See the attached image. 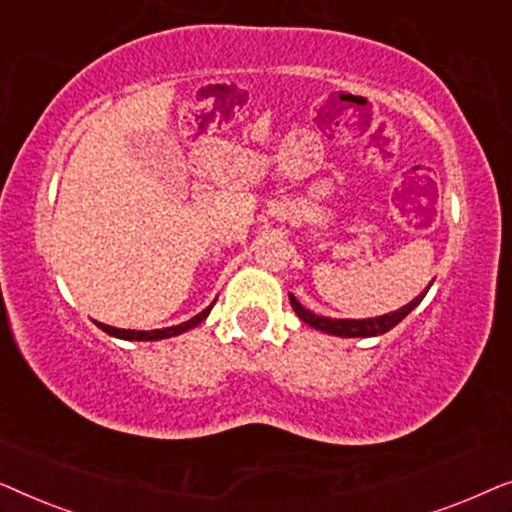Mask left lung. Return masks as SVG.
<instances>
[{
	"instance_id": "1",
	"label": "left lung",
	"mask_w": 512,
	"mask_h": 512,
	"mask_svg": "<svg viewBox=\"0 0 512 512\" xmlns=\"http://www.w3.org/2000/svg\"><path fill=\"white\" fill-rule=\"evenodd\" d=\"M424 296H426V291L422 293V296H417L415 300H412V303L401 307V310L384 314V317H375V319H328V317H319V314L305 310V307L300 305L298 300L291 296V293H289V300H291L293 312H296L307 326L317 328V331H324L328 335H340V338H373V335H382V333L391 331L398 321H403L419 303H422Z\"/></svg>"
}]
</instances>
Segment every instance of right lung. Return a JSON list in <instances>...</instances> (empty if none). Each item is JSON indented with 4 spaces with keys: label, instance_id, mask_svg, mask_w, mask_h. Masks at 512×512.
<instances>
[{
    "label": "right lung",
    "instance_id": "right-lung-1",
    "mask_svg": "<svg viewBox=\"0 0 512 512\" xmlns=\"http://www.w3.org/2000/svg\"><path fill=\"white\" fill-rule=\"evenodd\" d=\"M209 310H212V305H209L207 310H202L200 314H195L193 319L184 321V324L170 326V328H158V331H125V328H114V326H107V324H97V326H100L104 333L114 335V338H121V340H163V338H172V335L191 331V328L198 326L200 321H205Z\"/></svg>",
    "mask_w": 512,
    "mask_h": 512
}]
</instances>
